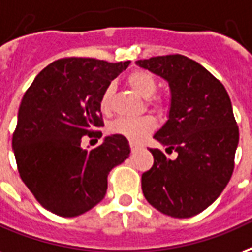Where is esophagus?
Returning <instances> with one entry per match:
<instances>
[{
	"instance_id": "1",
	"label": "esophagus",
	"mask_w": 252,
	"mask_h": 252,
	"mask_svg": "<svg viewBox=\"0 0 252 252\" xmlns=\"http://www.w3.org/2000/svg\"><path fill=\"white\" fill-rule=\"evenodd\" d=\"M139 149H141L140 145H137V144H134V143H130V151L136 152V151H139Z\"/></svg>"
}]
</instances>
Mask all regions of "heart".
Returning <instances> with one entry per match:
<instances>
[{
  "label": "heart",
  "mask_w": 252,
  "mask_h": 252,
  "mask_svg": "<svg viewBox=\"0 0 252 252\" xmlns=\"http://www.w3.org/2000/svg\"><path fill=\"white\" fill-rule=\"evenodd\" d=\"M126 86L134 91L140 97L145 99L147 107L152 108L157 113H164L166 109V103L158 96H153L157 90V79L155 75L147 70H134L126 76ZM115 87L108 84L100 96V109L103 113L111 112L113 103ZM156 128V122L151 116H143L139 119H119L111 123L109 132L120 134L132 143H141L148 134Z\"/></svg>",
  "instance_id": "b5f03b06"
}]
</instances>
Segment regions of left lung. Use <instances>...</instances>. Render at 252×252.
Masks as SVG:
<instances>
[{
  "label": "left lung",
  "mask_w": 252,
  "mask_h": 252,
  "mask_svg": "<svg viewBox=\"0 0 252 252\" xmlns=\"http://www.w3.org/2000/svg\"><path fill=\"white\" fill-rule=\"evenodd\" d=\"M170 88L168 120L153 136L177 152L170 160L149 149L155 162L141 177L144 197L162 214L197 216L214 202L231 178L239 129L223 84L188 57L176 54L137 61Z\"/></svg>",
  "instance_id": "1"
}]
</instances>
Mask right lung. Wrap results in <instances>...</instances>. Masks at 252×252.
Masks as SVG:
<instances>
[{
    "instance_id": "obj_1",
    "label": "right lung",
    "mask_w": 252,
    "mask_h": 252,
    "mask_svg": "<svg viewBox=\"0 0 252 252\" xmlns=\"http://www.w3.org/2000/svg\"><path fill=\"white\" fill-rule=\"evenodd\" d=\"M129 61L64 58L50 63L25 92L13 133L19 176L36 201L61 217H76L104 198L111 169L124 162L129 144L120 134L87 151L82 137H101L100 96Z\"/></svg>"
}]
</instances>
